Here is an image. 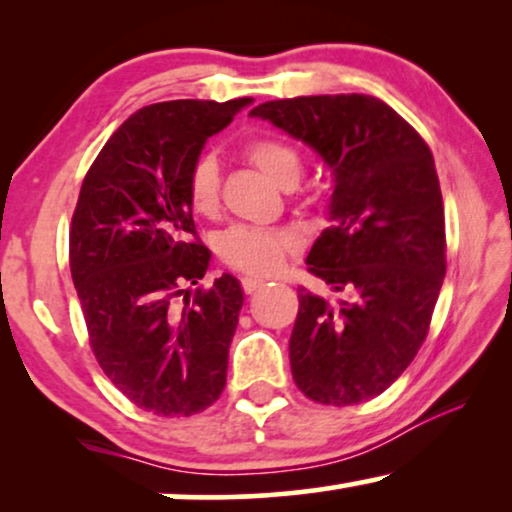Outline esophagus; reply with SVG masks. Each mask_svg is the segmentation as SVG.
<instances>
[{
    "instance_id": "1",
    "label": "esophagus",
    "mask_w": 512,
    "mask_h": 512,
    "mask_svg": "<svg viewBox=\"0 0 512 512\" xmlns=\"http://www.w3.org/2000/svg\"><path fill=\"white\" fill-rule=\"evenodd\" d=\"M263 284H265V279H261V277H244V279H242V289H244V293H254V291L261 289Z\"/></svg>"
}]
</instances>
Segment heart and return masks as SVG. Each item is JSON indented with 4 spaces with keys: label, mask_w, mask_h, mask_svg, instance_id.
Listing matches in <instances>:
<instances>
[{
    "label": "heart",
    "mask_w": 512,
    "mask_h": 512,
    "mask_svg": "<svg viewBox=\"0 0 512 512\" xmlns=\"http://www.w3.org/2000/svg\"><path fill=\"white\" fill-rule=\"evenodd\" d=\"M244 156L277 186H293L300 179L303 163L289 144L272 137H258L244 146ZM188 205L195 214L219 212V163L212 156L195 160L186 179ZM298 249V237L289 230L233 226L219 237V254L230 268L247 275H275L286 256Z\"/></svg>",
    "instance_id": "heart-1"
}]
</instances>
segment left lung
Returning <instances> with one entry per match:
<instances>
[{
	"label": "left lung",
	"instance_id": "1",
	"mask_svg": "<svg viewBox=\"0 0 512 512\" xmlns=\"http://www.w3.org/2000/svg\"><path fill=\"white\" fill-rule=\"evenodd\" d=\"M249 116L305 142L333 174L331 226L307 265L335 298L298 289L293 380L324 405L370 401L415 359L443 286L445 214L431 149L389 104L359 93L263 102Z\"/></svg>",
	"mask_w": 512,
	"mask_h": 512
}]
</instances>
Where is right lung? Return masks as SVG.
<instances>
[{
  "label": "right lung",
  "instance_id": "right-lung-1",
  "mask_svg": "<svg viewBox=\"0 0 512 512\" xmlns=\"http://www.w3.org/2000/svg\"><path fill=\"white\" fill-rule=\"evenodd\" d=\"M254 102L172 100L139 109L102 146L69 230V268L104 375L137 408L191 417L226 387L244 293L223 272L198 284L209 249L186 179L205 142Z\"/></svg>",
  "mask_w": 512,
  "mask_h": 512
}]
</instances>
